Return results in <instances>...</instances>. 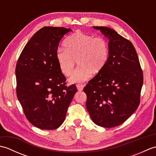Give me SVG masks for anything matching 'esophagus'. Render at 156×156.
Segmentation results:
<instances>
[{
  "mask_svg": "<svg viewBox=\"0 0 156 156\" xmlns=\"http://www.w3.org/2000/svg\"><path fill=\"white\" fill-rule=\"evenodd\" d=\"M76 87H77L78 91H82V90H83V88L84 87V84H77V85H76Z\"/></svg>",
  "mask_w": 156,
  "mask_h": 156,
  "instance_id": "esophagus-1",
  "label": "esophagus"
}]
</instances>
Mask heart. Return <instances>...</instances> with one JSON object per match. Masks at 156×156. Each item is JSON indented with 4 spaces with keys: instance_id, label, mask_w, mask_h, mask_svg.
<instances>
[{
    "instance_id": "heart-1",
    "label": "heart",
    "mask_w": 156,
    "mask_h": 156,
    "mask_svg": "<svg viewBox=\"0 0 156 156\" xmlns=\"http://www.w3.org/2000/svg\"><path fill=\"white\" fill-rule=\"evenodd\" d=\"M65 49L59 48L56 59L60 71L66 76L72 74L77 61L79 66L69 78L72 83H80L90 78L92 74L101 73L109 58L108 44L103 37L81 31L71 35L64 43Z\"/></svg>"
}]
</instances>
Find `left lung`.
Segmentation results:
<instances>
[{
	"mask_svg": "<svg viewBox=\"0 0 156 156\" xmlns=\"http://www.w3.org/2000/svg\"><path fill=\"white\" fill-rule=\"evenodd\" d=\"M109 39V58L84 88L87 108L96 125L111 128L124 122L140 103L143 72L133 45L113 29L93 27Z\"/></svg>",
	"mask_w": 156,
	"mask_h": 156,
	"instance_id": "left-lung-1",
	"label": "left lung"
}]
</instances>
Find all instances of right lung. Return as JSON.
I'll return each mask as SVG.
<instances>
[{
	"instance_id": "right-lung-1",
	"label": "right lung",
	"mask_w": 156,
	"mask_h": 156,
	"mask_svg": "<svg viewBox=\"0 0 156 156\" xmlns=\"http://www.w3.org/2000/svg\"><path fill=\"white\" fill-rule=\"evenodd\" d=\"M72 31L44 27L25 46L16 63V96L27 120L45 130L58 128L77 88L66 86V78L56 59L59 43Z\"/></svg>"
}]
</instances>
